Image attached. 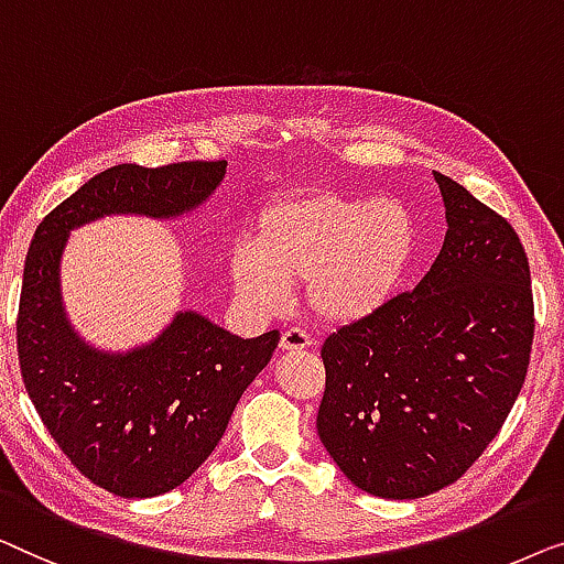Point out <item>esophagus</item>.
I'll return each mask as SVG.
<instances>
[{"mask_svg": "<svg viewBox=\"0 0 564 564\" xmlns=\"http://www.w3.org/2000/svg\"><path fill=\"white\" fill-rule=\"evenodd\" d=\"M314 345V339L306 335L304 329H283V335H281V350H289V352H293V350H306V347H312Z\"/></svg>", "mask_w": 564, "mask_h": 564, "instance_id": "1", "label": "esophagus"}]
</instances>
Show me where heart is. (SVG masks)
I'll return each instance as SVG.
<instances>
[{
	"mask_svg": "<svg viewBox=\"0 0 564 564\" xmlns=\"http://www.w3.org/2000/svg\"><path fill=\"white\" fill-rule=\"evenodd\" d=\"M414 250V221L393 199L301 192L265 206L248 250L229 260L235 291L273 312L304 281L306 308L324 324L360 322L391 299Z\"/></svg>",
	"mask_w": 564,
	"mask_h": 564,
	"instance_id": "heart-1",
	"label": "heart"
}]
</instances>
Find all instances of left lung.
I'll return each instance as SVG.
<instances>
[{
    "label": "left lung",
    "mask_w": 564,
    "mask_h": 564,
    "mask_svg": "<svg viewBox=\"0 0 564 564\" xmlns=\"http://www.w3.org/2000/svg\"><path fill=\"white\" fill-rule=\"evenodd\" d=\"M447 235L414 291L322 345L316 432L355 486L422 498L463 478L506 422L534 343L529 258L501 214L442 173Z\"/></svg>",
    "instance_id": "8db88e82"
}]
</instances>
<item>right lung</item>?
Listing matches in <instances>:
<instances>
[{"instance_id": "1", "label": "right lung", "mask_w": 564, "mask_h": 564, "mask_svg": "<svg viewBox=\"0 0 564 564\" xmlns=\"http://www.w3.org/2000/svg\"><path fill=\"white\" fill-rule=\"evenodd\" d=\"M225 169L227 161L115 165L55 206L30 242L18 312L22 383L70 465L115 496L150 498L181 486L217 447L281 335L242 339L186 312L142 350L94 352L63 316V245L70 229L101 214L173 217L192 209L219 186Z\"/></svg>"}]
</instances>
